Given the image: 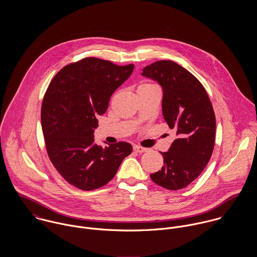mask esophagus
<instances>
[{"label": "esophagus", "instance_id": "obj_1", "mask_svg": "<svg viewBox=\"0 0 257 257\" xmlns=\"http://www.w3.org/2000/svg\"><path fill=\"white\" fill-rule=\"evenodd\" d=\"M134 150H135V151H137V152L143 153V152H147L148 149H147V148H146V147H139V146H136V147H134Z\"/></svg>", "mask_w": 257, "mask_h": 257}]
</instances>
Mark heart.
I'll return each mask as SVG.
<instances>
[{"label": "heart", "mask_w": 257, "mask_h": 257, "mask_svg": "<svg viewBox=\"0 0 257 257\" xmlns=\"http://www.w3.org/2000/svg\"><path fill=\"white\" fill-rule=\"evenodd\" d=\"M143 85H152V84H149V83H147V84H143Z\"/></svg>", "instance_id": "obj_1"}]
</instances>
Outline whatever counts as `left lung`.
Instances as JSON below:
<instances>
[{
    "mask_svg": "<svg viewBox=\"0 0 257 257\" xmlns=\"http://www.w3.org/2000/svg\"><path fill=\"white\" fill-rule=\"evenodd\" d=\"M143 71L161 85L162 113L177 136L169 150L161 152V170L150 178L168 190L183 189L199 177L212 156L216 138L212 103L202 83L173 61H156Z\"/></svg>",
    "mask_w": 257,
    "mask_h": 257,
    "instance_id": "8db88e82",
    "label": "left lung"
}]
</instances>
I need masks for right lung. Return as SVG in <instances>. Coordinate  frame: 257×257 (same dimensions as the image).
I'll use <instances>...</instances> for the list:
<instances>
[{"mask_svg":"<svg viewBox=\"0 0 257 257\" xmlns=\"http://www.w3.org/2000/svg\"><path fill=\"white\" fill-rule=\"evenodd\" d=\"M134 68L87 57L64 66L48 85L41 105L46 151L59 174L78 189L91 191L109 183L133 151L123 142L98 147L93 134L97 116L106 112L111 94Z\"/></svg>","mask_w":257,"mask_h":257,"instance_id":"1","label":"right lung"}]
</instances>
